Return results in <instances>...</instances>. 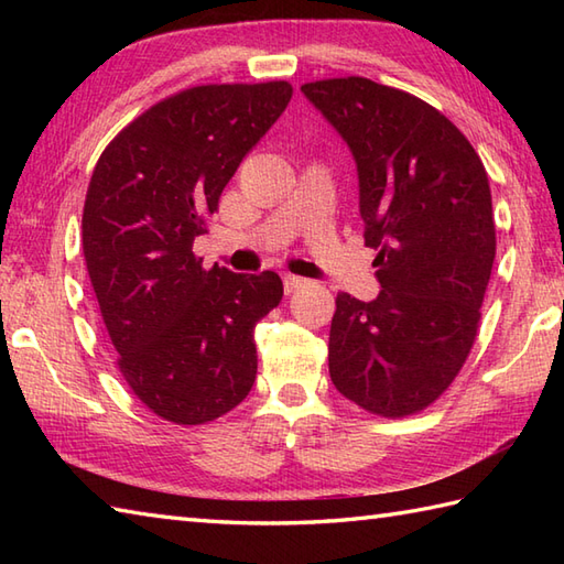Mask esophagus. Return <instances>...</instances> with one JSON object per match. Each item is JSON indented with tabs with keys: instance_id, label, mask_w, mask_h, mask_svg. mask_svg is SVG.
<instances>
[{
	"instance_id": "1",
	"label": "esophagus",
	"mask_w": 564,
	"mask_h": 564,
	"mask_svg": "<svg viewBox=\"0 0 564 564\" xmlns=\"http://www.w3.org/2000/svg\"><path fill=\"white\" fill-rule=\"evenodd\" d=\"M305 285V279H301V275H283V289L285 293H295L297 289H303Z\"/></svg>"
}]
</instances>
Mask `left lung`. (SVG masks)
<instances>
[{
	"instance_id": "8db88e82",
	"label": "left lung",
	"mask_w": 564,
	"mask_h": 564,
	"mask_svg": "<svg viewBox=\"0 0 564 564\" xmlns=\"http://www.w3.org/2000/svg\"><path fill=\"white\" fill-rule=\"evenodd\" d=\"M358 172L376 301L337 295L334 388L370 414L406 416L438 400L470 354L492 275V191L475 148L434 106L366 77L303 84Z\"/></svg>"
}]
</instances>
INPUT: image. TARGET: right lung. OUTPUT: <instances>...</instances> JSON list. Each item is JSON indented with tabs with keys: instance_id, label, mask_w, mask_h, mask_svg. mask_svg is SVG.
<instances>
[{
	"instance_id": "right-lung-1",
	"label": "right lung",
	"mask_w": 564,
	"mask_h": 564,
	"mask_svg": "<svg viewBox=\"0 0 564 564\" xmlns=\"http://www.w3.org/2000/svg\"><path fill=\"white\" fill-rule=\"evenodd\" d=\"M291 97L289 82L184 89L128 123L94 166L82 215L91 289L126 382L166 422H213L254 386V327L283 283L206 269L194 239Z\"/></svg>"
}]
</instances>
